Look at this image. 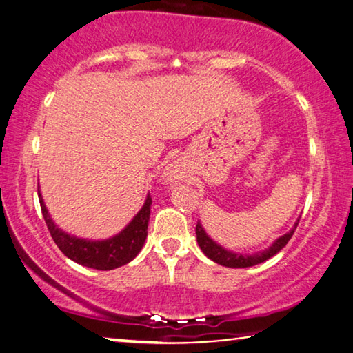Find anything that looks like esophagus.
Listing matches in <instances>:
<instances>
[{"mask_svg": "<svg viewBox=\"0 0 353 353\" xmlns=\"http://www.w3.org/2000/svg\"><path fill=\"white\" fill-rule=\"evenodd\" d=\"M183 177V170L182 165L179 163H171L165 171V181L166 182H177Z\"/></svg>", "mask_w": 353, "mask_h": 353, "instance_id": "34e87169", "label": "esophagus"}]
</instances>
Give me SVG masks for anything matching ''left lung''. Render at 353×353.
I'll list each match as a JSON object with an SVG mask.
<instances>
[{
    "label": "left lung",
    "mask_w": 353,
    "mask_h": 353,
    "mask_svg": "<svg viewBox=\"0 0 353 353\" xmlns=\"http://www.w3.org/2000/svg\"><path fill=\"white\" fill-rule=\"evenodd\" d=\"M297 224H299V218L288 234H285L280 238H277V240L274 241L268 249L261 250V252L252 254V255L235 254V252H232V250H227L223 246H219L216 241H213L212 238L205 234L201 221H198V224H196V236H198V244H199L202 252H204L208 259L213 260L214 263H218V265L227 266V268H249V266H255V265H259V263L266 261L268 259H271V256L276 255L279 250H282L291 240V236H292V234H294Z\"/></svg>",
    "instance_id": "1"
}]
</instances>
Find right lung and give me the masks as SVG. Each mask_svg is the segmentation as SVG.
Returning <instances> with one entry per match:
<instances>
[{"mask_svg": "<svg viewBox=\"0 0 353 353\" xmlns=\"http://www.w3.org/2000/svg\"><path fill=\"white\" fill-rule=\"evenodd\" d=\"M39 199L41 207L48 230L57 248L68 256L70 260L79 263L82 266L93 268L99 271L115 270L126 263L132 261L145 244L148 236V223L149 214H151V196H146L145 205L135 214L134 219L119 232L118 235L107 238V240H85V238H77L67 234L54 224L46 205L39 191Z\"/></svg>", "mask_w": 353, "mask_h": 353, "instance_id": "1", "label": "right lung"}]
</instances>
